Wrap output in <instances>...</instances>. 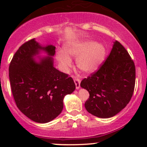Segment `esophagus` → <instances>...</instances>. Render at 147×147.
Wrapping results in <instances>:
<instances>
[{"label":"esophagus","mask_w":147,"mask_h":147,"mask_svg":"<svg viewBox=\"0 0 147 147\" xmlns=\"http://www.w3.org/2000/svg\"><path fill=\"white\" fill-rule=\"evenodd\" d=\"M74 82H75V86H76V89H79L80 87V80L78 78H76L74 80Z\"/></svg>","instance_id":"obj_1"}]
</instances>
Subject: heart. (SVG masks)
<instances>
[{"label": "heart", "instance_id": "obj_1", "mask_svg": "<svg viewBox=\"0 0 147 147\" xmlns=\"http://www.w3.org/2000/svg\"><path fill=\"white\" fill-rule=\"evenodd\" d=\"M66 53L68 55L78 58L77 66L80 70L91 73L101 66L106 55V49L100 43L85 41L67 47ZM57 58L65 69L70 67L71 60L64 53H59Z\"/></svg>", "mask_w": 147, "mask_h": 147}]
</instances>
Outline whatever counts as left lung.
Listing matches in <instances>:
<instances>
[{
	"label": "left lung",
	"instance_id": "8db88e82",
	"mask_svg": "<svg viewBox=\"0 0 147 147\" xmlns=\"http://www.w3.org/2000/svg\"><path fill=\"white\" fill-rule=\"evenodd\" d=\"M135 79L134 61L124 46L116 40L101 67L80 83L90 94L84 103L85 109L97 117L115 116L129 102Z\"/></svg>",
	"mask_w": 147,
	"mask_h": 147
}]
</instances>
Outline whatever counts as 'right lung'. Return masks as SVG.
<instances>
[{
    "label": "right lung",
    "instance_id": "obj_1",
    "mask_svg": "<svg viewBox=\"0 0 147 147\" xmlns=\"http://www.w3.org/2000/svg\"><path fill=\"white\" fill-rule=\"evenodd\" d=\"M43 49L49 57L40 63L33 57ZM55 47H42L31 39L20 46L9 65V79L16 106L26 117L38 123L57 117L63 109V98L74 92L71 77L53 67Z\"/></svg>",
    "mask_w": 147,
    "mask_h": 147
}]
</instances>
